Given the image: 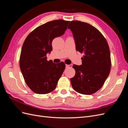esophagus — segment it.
I'll return each mask as SVG.
<instances>
[{
	"label": "esophagus",
	"instance_id": "1",
	"mask_svg": "<svg viewBox=\"0 0 128 128\" xmlns=\"http://www.w3.org/2000/svg\"><path fill=\"white\" fill-rule=\"evenodd\" d=\"M72 64H66V68H70L72 67Z\"/></svg>",
	"mask_w": 128,
	"mask_h": 128
}]
</instances>
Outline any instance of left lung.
Wrapping results in <instances>:
<instances>
[{"instance_id":"left-lung-1","label":"left lung","mask_w":128,"mask_h":128,"mask_svg":"<svg viewBox=\"0 0 128 128\" xmlns=\"http://www.w3.org/2000/svg\"><path fill=\"white\" fill-rule=\"evenodd\" d=\"M68 28L72 32L76 51L84 53L82 65L72 66L76 73L70 78L72 87L81 94H94L103 86L110 71L109 46L102 34L88 23L72 21Z\"/></svg>"}]
</instances>
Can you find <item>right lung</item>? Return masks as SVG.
<instances>
[{
  "mask_svg": "<svg viewBox=\"0 0 128 128\" xmlns=\"http://www.w3.org/2000/svg\"><path fill=\"white\" fill-rule=\"evenodd\" d=\"M70 21L56 20L38 26L26 37L20 57V67L27 86L37 94H47L56 88L65 64L48 61L54 38L64 34Z\"/></svg>",
  "mask_w": 128,
  "mask_h": 128,
  "instance_id": "obj_1",
  "label": "right lung"
}]
</instances>
